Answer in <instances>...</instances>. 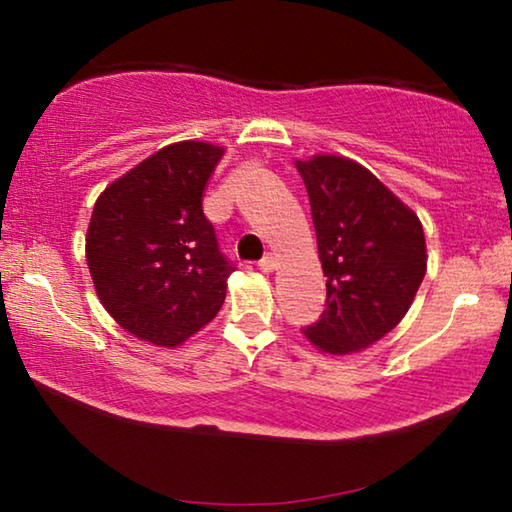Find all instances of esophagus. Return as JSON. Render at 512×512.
<instances>
[{
  "instance_id": "obj_1",
  "label": "esophagus",
  "mask_w": 512,
  "mask_h": 512,
  "mask_svg": "<svg viewBox=\"0 0 512 512\" xmlns=\"http://www.w3.org/2000/svg\"><path fill=\"white\" fill-rule=\"evenodd\" d=\"M275 256H272V254H268V256H263L261 258V261H258V268H261L263 272H272V270H275Z\"/></svg>"
}]
</instances>
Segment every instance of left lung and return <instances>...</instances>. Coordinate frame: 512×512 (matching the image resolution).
I'll list each match as a JSON object with an SVG mask.
<instances>
[{
  "label": "left lung",
  "mask_w": 512,
  "mask_h": 512,
  "mask_svg": "<svg viewBox=\"0 0 512 512\" xmlns=\"http://www.w3.org/2000/svg\"><path fill=\"white\" fill-rule=\"evenodd\" d=\"M310 195L326 310L303 328L326 354L361 352L410 310L426 275L417 214L373 172L342 156L296 160Z\"/></svg>",
  "instance_id": "8db88e82"
}]
</instances>
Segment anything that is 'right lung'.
<instances>
[{
	"label": "right lung",
	"mask_w": 512,
	"mask_h": 512,
	"mask_svg": "<svg viewBox=\"0 0 512 512\" xmlns=\"http://www.w3.org/2000/svg\"><path fill=\"white\" fill-rule=\"evenodd\" d=\"M221 146H165L104 188L86 235L104 310L139 340L177 347L219 314L235 268L219 251L202 193Z\"/></svg>",
	"instance_id": "right-lung-1"
}]
</instances>
